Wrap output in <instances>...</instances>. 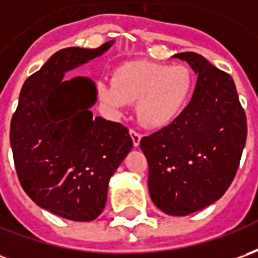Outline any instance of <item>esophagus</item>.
Masks as SVG:
<instances>
[{"instance_id":"34e87169","label":"esophagus","mask_w":258,"mask_h":258,"mask_svg":"<svg viewBox=\"0 0 258 258\" xmlns=\"http://www.w3.org/2000/svg\"><path fill=\"white\" fill-rule=\"evenodd\" d=\"M130 135H131V140H133V144L134 146H140V142H141V134L140 133H137L135 130H130Z\"/></svg>"}]
</instances>
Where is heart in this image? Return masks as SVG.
I'll return each mask as SVG.
<instances>
[{"label": "heart", "instance_id": "b5f03b06", "mask_svg": "<svg viewBox=\"0 0 258 258\" xmlns=\"http://www.w3.org/2000/svg\"><path fill=\"white\" fill-rule=\"evenodd\" d=\"M194 88V76L185 66L130 62L114 72L113 83L99 81L98 95L116 112L137 103L141 123L163 128L182 113Z\"/></svg>", "mask_w": 258, "mask_h": 258}]
</instances>
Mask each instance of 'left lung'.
<instances>
[{"mask_svg": "<svg viewBox=\"0 0 258 258\" xmlns=\"http://www.w3.org/2000/svg\"><path fill=\"white\" fill-rule=\"evenodd\" d=\"M185 60L198 81L182 113L141 140L152 202L168 216H188L225 194L238 171L247 123L232 77L195 52Z\"/></svg>", "mask_w": 258, "mask_h": 258, "instance_id": "1", "label": "left lung"}]
</instances>
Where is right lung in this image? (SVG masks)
I'll use <instances>...</instances> for the list:
<instances>
[{"mask_svg": "<svg viewBox=\"0 0 258 258\" xmlns=\"http://www.w3.org/2000/svg\"><path fill=\"white\" fill-rule=\"evenodd\" d=\"M70 47L26 80L11 120V148L22 188L37 206L72 221L105 209L109 179L133 148L127 127L94 116L95 83L64 73L112 47Z\"/></svg>", "mask_w": 258, "mask_h": 258, "instance_id": "right-lung-1", "label": "right lung"}]
</instances>
